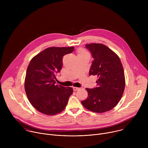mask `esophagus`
Returning <instances> with one entry per match:
<instances>
[{
	"label": "esophagus",
	"instance_id": "1",
	"mask_svg": "<svg viewBox=\"0 0 148 148\" xmlns=\"http://www.w3.org/2000/svg\"><path fill=\"white\" fill-rule=\"evenodd\" d=\"M79 88H78V87H73V90H74V91H77V90H79Z\"/></svg>",
	"mask_w": 148,
	"mask_h": 148
}]
</instances>
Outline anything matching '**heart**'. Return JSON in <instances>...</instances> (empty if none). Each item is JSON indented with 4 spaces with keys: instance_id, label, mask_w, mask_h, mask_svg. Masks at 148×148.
I'll list each match as a JSON object with an SVG mask.
<instances>
[{
    "instance_id": "1",
    "label": "heart",
    "mask_w": 148,
    "mask_h": 148,
    "mask_svg": "<svg viewBox=\"0 0 148 148\" xmlns=\"http://www.w3.org/2000/svg\"><path fill=\"white\" fill-rule=\"evenodd\" d=\"M86 54H88L85 50L81 49L78 50V56H82V55H86Z\"/></svg>"
}]
</instances>
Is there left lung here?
Instances as JSON below:
<instances>
[{"mask_svg": "<svg viewBox=\"0 0 148 148\" xmlns=\"http://www.w3.org/2000/svg\"><path fill=\"white\" fill-rule=\"evenodd\" d=\"M94 60L89 75H97V87L86 88L88 97L81 101L87 110L102 113L114 108L120 101L125 86L123 66L120 58L106 46L99 43L86 45Z\"/></svg>", "mask_w": 148, "mask_h": 148, "instance_id": "obj_1", "label": "left lung"}]
</instances>
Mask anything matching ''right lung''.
Returning <instances> with one entry per match:
<instances>
[{"instance_id":"right-lung-1","label":"right lung","mask_w":148,"mask_h":148,"mask_svg":"<svg viewBox=\"0 0 148 148\" xmlns=\"http://www.w3.org/2000/svg\"><path fill=\"white\" fill-rule=\"evenodd\" d=\"M74 49V47H49L31 60L25 89L29 101L40 112L53 115L65 109L73 89L55 85L56 74L61 70L63 56Z\"/></svg>"}]
</instances>
